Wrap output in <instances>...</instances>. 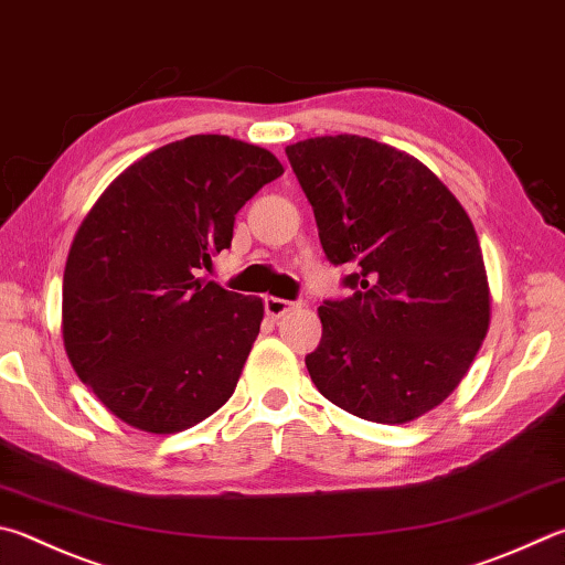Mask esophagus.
I'll return each instance as SVG.
<instances>
[{
  "label": "esophagus",
  "mask_w": 565,
  "mask_h": 565,
  "mask_svg": "<svg viewBox=\"0 0 565 565\" xmlns=\"http://www.w3.org/2000/svg\"><path fill=\"white\" fill-rule=\"evenodd\" d=\"M294 301H286V299H276V296H266L264 299V311H266V316L269 318H281L284 313H289L291 309H294Z\"/></svg>",
  "instance_id": "34e87169"
}]
</instances>
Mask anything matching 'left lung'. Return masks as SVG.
Listing matches in <instances>:
<instances>
[{
	"instance_id": "obj_1",
	"label": "left lung",
	"mask_w": 565,
	"mask_h": 565,
	"mask_svg": "<svg viewBox=\"0 0 565 565\" xmlns=\"http://www.w3.org/2000/svg\"><path fill=\"white\" fill-rule=\"evenodd\" d=\"M326 259L351 264L306 355L318 393L345 413L403 425L443 403L489 328L475 224L423 162L361 136L286 148Z\"/></svg>"
}]
</instances>
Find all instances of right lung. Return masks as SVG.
Wrapping results in <instances>:
<instances>
[{
	"label": "right lung",
	"mask_w": 565,
	"mask_h": 565,
	"mask_svg": "<svg viewBox=\"0 0 565 565\" xmlns=\"http://www.w3.org/2000/svg\"><path fill=\"white\" fill-rule=\"evenodd\" d=\"M281 172L264 148L190 136L132 162L81 224L64 271V345L122 423L180 433L232 397L264 303L202 284L198 269L232 247L234 214Z\"/></svg>",
	"instance_id": "obj_1"
}]
</instances>
